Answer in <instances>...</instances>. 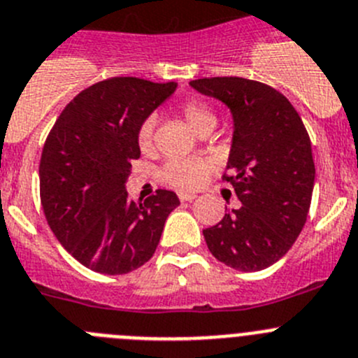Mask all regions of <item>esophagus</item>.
I'll use <instances>...</instances> for the list:
<instances>
[{"mask_svg": "<svg viewBox=\"0 0 358 358\" xmlns=\"http://www.w3.org/2000/svg\"><path fill=\"white\" fill-rule=\"evenodd\" d=\"M178 198H180V201H192V199H196L198 196H196L194 192H180Z\"/></svg>", "mask_w": 358, "mask_h": 358, "instance_id": "1", "label": "esophagus"}]
</instances>
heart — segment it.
<instances>
[{"label":"heart","mask_w":358,"mask_h":358,"mask_svg":"<svg viewBox=\"0 0 358 358\" xmlns=\"http://www.w3.org/2000/svg\"><path fill=\"white\" fill-rule=\"evenodd\" d=\"M180 114L198 135L210 131L215 124V115L207 103L199 99H187L180 107ZM153 135H155V119L148 117L139 128L137 143L141 151L148 153L153 148ZM210 176V164L203 159H171L160 171V178L167 185L191 191L207 182Z\"/></svg>","instance_id":"1"}]
</instances>
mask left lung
Segmentation results:
<instances>
[{
    "label": "left lung",
    "mask_w": 358,
    "mask_h": 358,
    "mask_svg": "<svg viewBox=\"0 0 358 358\" xmlns=\"http://www.w3.org/2000/svg\"><path fill=\"white\" fill-rule=\"evenodd\" d=\"M189 85L224 103L234 121L224 180L243 207L203 230L208 250L239 271L266 269L291 250L310 208L315 167L303 121L266 83L217 76Z\"/></svg>",
    "instance_id": "obj_1"
}]
</instances>
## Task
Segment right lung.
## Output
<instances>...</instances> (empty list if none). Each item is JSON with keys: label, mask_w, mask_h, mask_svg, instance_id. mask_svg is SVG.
Listing matches in <instances>:
<instances>
[{"label": "right lung", "mask_w": 358, "mask_h": 358, "mask_svg": "<svg viewBox=\"0 0 358 358\" xmlns=\"http://www.w3.org/2000/svg\"><path fill=\"white\" fill-rule=\"evenodd\" d=\"M178 83L119 76L80 92L59 115L44 144L38 178L48 224L80 264L124 275L153 257L167 215L180 205L159 189L144 203L128 199L141 124Z\"/></svg>", "instance_id": "right-lung-1"}]
</instances>
